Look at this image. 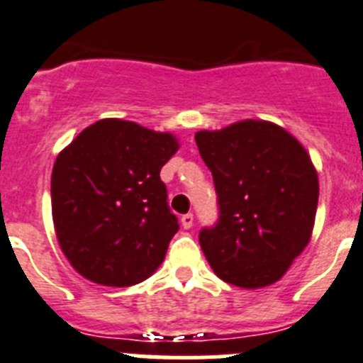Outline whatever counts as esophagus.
<instances>
[{
  "label": "esophagus",
  "mask_w": 363,
  "mask_h": 363,
  "mask_svg": "<svg viewBox=\"0 0 363 363\" xmlns=\"http://www.w3.org/2000/svg\"><path fill=\"white\" fill-rule=\"evenodd\" d=\"M181 223L184 228H191V226H194V213H184V216L181 217Z\"/></svg>",
  "instance_id": "34e87169"
}]
</instances>
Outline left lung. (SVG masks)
Instances as JSON below:
<instances>
[{"mask_svg": "<svg viewBox=\"0 0 363 363\" xmlns=\"http://www.w3.org/2000/svg\"><path fill=\"white\" fill-rule=\"evenodd\" d=\"M212 172L219 217L199 234L213 272L230 285L277 281L307 247L318 208L311 157L285 129L242 121L195 135Z\"/></svg>", "mask_w": 363, "mask_h": 363, "instance_id": "left-lung-1", "label": "left lung"}]
</instances>
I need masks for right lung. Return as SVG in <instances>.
<instances>
[{
    "instance_id": "right-lung-1",
    "label": "right lung",
    "mask_w": 363,
    "mask_h": 363,
    "mask_svg": "<svg viewBox=\"0 0 363 363\" xmlns=\"http://www.w3.org/2000/svg\"><path fill=\"white\" fill-rule=\"evenodd\" d=\"M177 147L173 135L106 118L60 153L50 177L52 219L60 247L82 276L131 286L162 263L179 220L160 168Z\"/></svg>"
}]
</instances>
